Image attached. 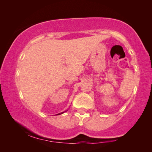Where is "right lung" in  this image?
<instances>
[{
  "mask_svg": "<svg viewBox=\"0 0 152 152\" xmlns=\"http://www.w3.org/2000/svg\"><path fill=\"white\" fill-rule=\"evenodd\" d=\"M62 113H59L58 115H60V114H62Z\"/></svg>",
  "mask_w": 152,
  "mask_h": 152,
  "instance_id": "add662e5",
  "label": "right lung"
}]
</instances>
